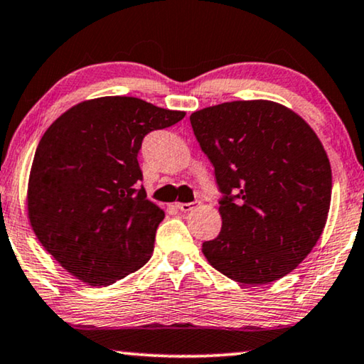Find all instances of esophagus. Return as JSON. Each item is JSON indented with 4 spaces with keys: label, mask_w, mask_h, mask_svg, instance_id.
Here are the masks:
<instances>
[{
    "label": "esophagus",
    "mask_w": 364,
    "mask_h": 364,
    "mask_svg": "<svg viewBox=\"0 0 364 364\" xmlns=\"http://www.w3.org/2000/svg\"><path fill=\"white\" fill-rule=\"evenodd\" d=\"M200 202H192V203H176V207L181 210V212H192L193 208H197Z\"/></svg>",
    "instance_id": "1"
}]
</instances>
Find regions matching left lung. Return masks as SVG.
Here are the masks:
<instances>
[{
	"mask_svg": "<svg viewBox=\"0 0 364 364\" xmlns=\"http://www.w3.org/2000/svg\"><path fill=\"white\" fill-rule=\"evenodd\" d=\"M191 124L215 167L221 230L202 251L240 284H269L302 262L325 228L331 167L305 121L269 100L198 109Z\"/></svg>",
	"mask_w": 364,
	"mask_h": 364,
	"instance_id": "8db88e82",
	"label": "left lung"
}]
</instances>
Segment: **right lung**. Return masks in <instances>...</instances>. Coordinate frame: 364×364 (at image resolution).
<instances>
[{
	"mask_svg": "<svg viewBox=\"0 0 364 364\" xmlns=\"http://www.w3.org/2000/svg\"><path fill=\"white\" fill-rule=\"evenodd\" d=\"M183 117L139 98L102 97L47 128L29 173L28 217L67 272L112 286L149 261L164 210L139 187L138 152L147 133Z\"/></svg>",
	"mask_w": 364,
	"mask_h": 364,
	"instance_id": "1",
	"label": "right lung"
}]
</instances>
